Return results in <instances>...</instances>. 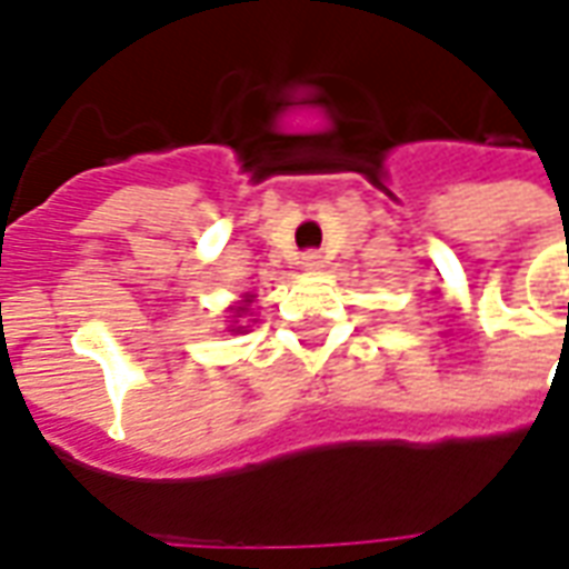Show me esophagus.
I'll return each mask as SVG.
<instances>
[{"label":"esophagus","mask_w":569,"mask_h":569,"mask_svg":"<svg viewBox=\"0 0 569 569\" xmlns=\"http://www.w3.org/2000/svg\"><path fill=\"white\" fill-rule=\"evenodd\" d=\"M301 268H305V271H320L322 268L320 252H317V249H308V252L301 256Z\"/></svg>","instance_id":"esophagus-1"}]
</instances>
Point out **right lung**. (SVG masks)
Instances as JSON below:
<instances>
[{
    "instance_id": "add662e5",
    "label": "right lung",
    "mask_w": 569,
    "mask_h": 569,
    "mask_svg": "<svg viewBox=\"0 0 569 569\" xmlns=\"http://www.w3.org/2000/svg\"><path fill=\"white\" fill-rule=\"evenodd\" d=\"M252 298H256V296H243V301H240V308H234L237 317H240V313H247L249 301H252ZM243 329H247V326H231V332H243Z\"/></svg>"
}]
</instances>
